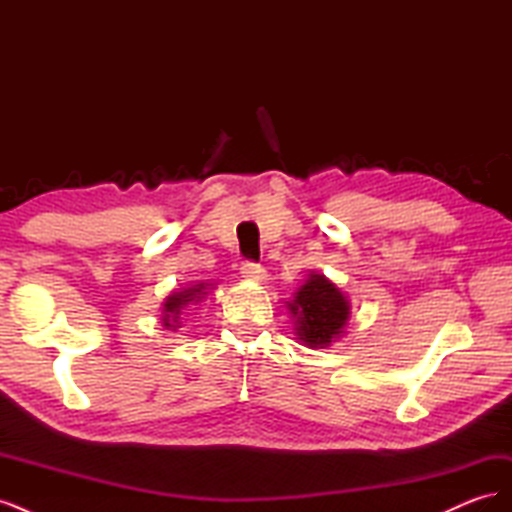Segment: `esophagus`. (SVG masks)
Listing matches in <instances>:
<instances>
[{"label":"esophagus","instance_id":"obj_1","mask_svg":"<svg viewBox=\"0 0 512 512\" xmlns=\"http://www.w3.org/2000/svg\"><path fill=\"white\" fill-rule=\"evenodd\" d=\"M241 275L245 277V280L250 282H265V269H262L260 265H256V262H243L241 265Z\"/></svg>","mask_w":512,"mask_h":512}]
</instances>
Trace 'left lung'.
<instances>
[{
	"label": "left lung",
	"mask_w": 512,
	"mask_h": 512,
	"mask_svg": "<svg viewBox=\"0 0 512 512\" xmlns=\"http://www.w3.org/2000/svg\"><path fill=\"white\" fill-rule=\"evenodd\" d=\"M294 320V335L307 348H329L346 335L350 301L327 275L312 271L303 286L286 301Z\"/></svg>",
	"instance_id": "left-lung-1"
}]
</instances>
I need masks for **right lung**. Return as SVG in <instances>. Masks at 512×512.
Returning a JSON list of instances; mask_svg holds the SVG:
<instances>
[{
    "label": "right lung",
    "mask_w": 512,
    "mask_h": 512,
    "mask_svg": "<svg viewBox=\"0 0 512 512\" xmlns=\"http://www.w3.org/2000/svg\"><path fill=\"white\" fill-rule=\"evenodd\" d=\"M209 290H213V284L198 282L192 286H185L179 290H173L162 303V324L168 331L181 329V318L185 312H190L200 301H203Z\"/></svg>",
    "instance_id": "right-lung-1"
}]
</instances>
